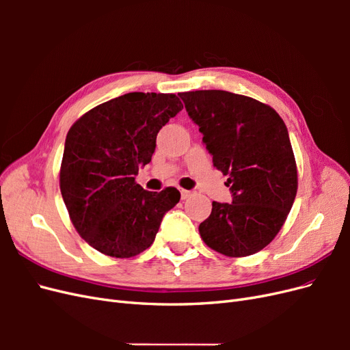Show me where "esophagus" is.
<instances>
[{"label": "esophagus", "instance_id": "esophagus-1", "mask_svg": "<svg viewBox=\"0 0 350 350\" xmlns=\"http://www.w3.org/2000/svg\"><path fill=\"white\" fill-rule=\"evenodd\" d=\"M191 194H193V191H189V189H181V198H183V200L188 198Z\"/></svg>", "mask_w": 350, "mask_h": 350}]
</instances>
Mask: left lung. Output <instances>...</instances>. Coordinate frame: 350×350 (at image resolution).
I'll list each match as a JSON object with an SVG mask.
<instances>
[{
	"label": "left lung",
	"instance_id": "8db88e82",
	"mask_svg": "<svg viewBox=\"0 0 350 350\" xmlns=\"http://www.w3.org/2000/svg\"><path fill=\"white\" fill-rule=\"evenodd\" d=\"M213 165L228 175L232 203L213 201L198 230L206 245L247 257L274 239L298 189L288 129L269 105L225 90L179 93Z\"/></svg>",
	"mask_w": 350,
	"mask_h": 350
}]
</instances>
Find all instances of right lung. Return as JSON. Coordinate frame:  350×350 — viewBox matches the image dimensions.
I'll return each mask as SVG.
<instances>
[{"label":"right lung","mask_w":350,"mask_h":350,"mask_svg":"<svg viewBox=\"0 0 350 350\" xmlns=\"http://www.w3.org/2000/svg\"><path fill=\"white\" fill-rule=\"evenodd\" d=\"M172 93L133 92L98 105L71 125L59 188L79 235L105 256L130 258L149 248L176 188L146 191L135 183L152 161L159 130L181 111Z\"/></svg>","instance_id":"obj_1"}]
</instances>
